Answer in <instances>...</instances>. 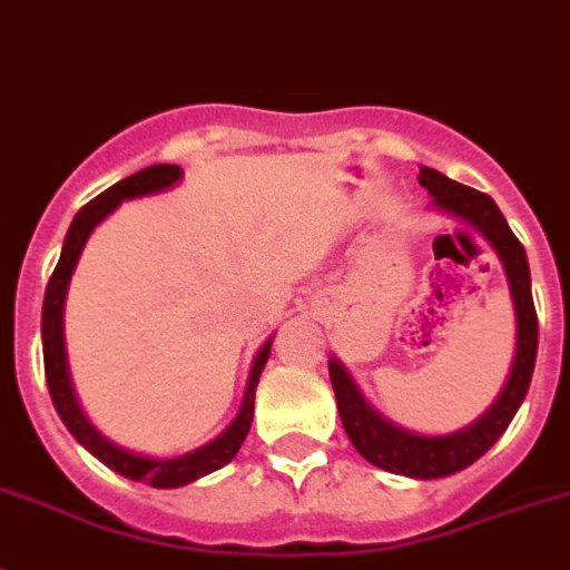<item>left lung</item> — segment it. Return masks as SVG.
<instances>
[{
	"label": "left lung",
	"instance_id": "left-lung-1",
	"mask_svg": "<svg viewBox=\"0 0 570 570\" xmlns=\"http://www.w3.org/2000/svg\"><path fill=\"white\" fill-rule=\"evenodd\" d=\"M420 186L428 189L434 209L465 220L469 227L478 229L492 244V250L498 253L501 265H504L512 308H515V355H512L504 390L472 425L451 431V434L428 436L407 431V428L390 422L384 413L375 411L373 404L364 399L358 384L352 381L350 370L337 358H328V379L335 387L343 431L361 458L393 474L431 481V478H445V474H454L465 465H472L498 443V436L504 434L524 396H528L530 379H533L535 350H539V320H535L533 294H530L528 253H524L519 238L512 235L510 224L495 206V200L425 166L420 168Z\"/></svg>",
	"mask_w": 570,
	"mask_h": 570
}]
</instances>
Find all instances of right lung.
I'll return each instance as SVG.
<instances>
[{
	"instance_id": "obj_1",
	"label": "right lung",
	"mask_w": 570,
	"mask_h": 570,
	"mask_svg": "<svg viewBox=\"0 0 570 570\" xmlns=\"http://www.w3.org/2000/svg\"><path fill=\"white\" fill-rule=\"evenodd\" d=\"M183 180L180 166H148L142 171L130 174L116 186L89 200L69 224V233L63 238V250H60V262L55 267V274L46 288V299H42V361H46V381H49L51 402L55 411L69 428V434L83 445V449L98 458L105 465H110L112 472L125 474L130 481H142L148 487L157 489H177L186 483H195L197 478L215 472L220 465H227L229 460L238 454L244 436L250 431L253 422V404H256V384L258 375L265 370L267 358H271V343L274 337H267L262 343V350L253 358L250 375H247V387H244L242 407L235 413V420L220 431L215 440L197 445V449L177 454V458H148V454H136L130 449H121L112 440H107L92 422L87 420V413L81 411L78 396H75L72 375H69V361H66V341H63V305H66V291H69V279L75 274V265L81 258L83 244L92 235V229L119 209L125 200H136V197L159 195L168 191L171 186Z\"/></svg>"
}]
</instances>
